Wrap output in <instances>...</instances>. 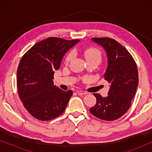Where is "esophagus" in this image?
Returning a JSON list of instances; mask_svg holds the SVG:
<instances>
[{
	"mask_svg": "<svg viewBox=\"0 0 152 152\" xmlns=\"http://www.w3.org/2000/svg\"><path fill=\"white\" fill-rule=\"evenodd\" d=\"M76 92L79 95H86V94H88V93L85 92V91H80V90H77L76 91Z\"/></svg>",
	"mask_w": 152,
	"mask_h": 152,
	"instance_id": "34e87169",
	"label": "esophagus"
}]
</instances>
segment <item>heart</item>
I'll return each instance as SVG.
<instances>
[{
  "instance_id": "1",
  "label": "heart",
  "mask_w": 152,
  "mask_h": 152,
  "mask_svg": "<svg viewBox=\"0 0 152 152\" xmlns=\"http://www.w3.org/2000/svg\"><path fill=\"white\" fill-rule=\"evenodd\" d=\"M84 55L85 57V59H86V61L91 59H97L100 61L101 60L100 52L96 48H91L86 49V50H84ZM72 57H73V54L72 53L68 54V55L66 58V63H68V62L72 59Z\"/></svg>"
}]
</instances>
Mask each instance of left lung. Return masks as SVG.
I'll return each mask as SVG.
<instances>
[{"label": "left lung", "instance_id": "obj_1", "mask_svg": "<svg viewBox=\"0 0 152 152\" xmlns=\"http://www.w3.org/2000/svg\"><path fill=\"white\" fill-rule=\"evenodd\" d=\"M91 40L106 52L108 65L104 77L111 85L107 97L93 94L97 102L90 112L99 119L112 121L129 109L138 84V68L131 54L118 41L109 37Z\"/></svg>", "mask_w": 152, "mask_h": 152}]
</instances>
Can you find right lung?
<instances>
[{
    "label": "right lung",
    "instance_id": "add662e5",
    "mask_svg": "<svg viewBox=\"0 0 152 152\" xmlns=\"http://www.w3.org/2000/svg\"><path fill=\"white\" fill-rule=\"evenodd\" d=\"M80 41L49 37L33 45L20 59L18 93L25 108L37 119L52 120L66 109L72 92L54 86L53 76L65 54Z\"/></svg>",
    "mask_w": 152,
    "mask_h": 152
}]
</instances>
